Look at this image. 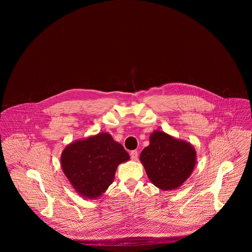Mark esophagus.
<instances>
[{
  "label": "esophagus",
  "mask_w": 252,
  "mask_h": 252,
  "mask_svg": "<svg viewBox=\"0 0 252 252\" xmlns=\"http://www.w3.org/2000/svg\"><path fill=\"white\" fill-rule=\"evenodd\" d=\"M129 156H130V158H131L132 160H136L137 158H138V153H137V151H131V152L129 153Z\"/></svg>",
  "instance_id": "esophagus-1"
}]
</instances>
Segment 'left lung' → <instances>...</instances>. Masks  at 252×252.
Masks as SVG:
<instances>
[{
	"mask_svg": "<svg viewBox=\"0 0 252 252\" xmlns=\"http://www.w3.org/2000/svg\"><path fill=\"white\" fill-rule=\"evenodd\" d=\"M195 158V151L189 142L159 130L151 134L150 146L140 154L151 182L162 190L181 187L192 172Z\"/></svg>",
	"mask_w": 252,
	"mask_h": 252,
	"instance_id": "1",
	"label": "left lung"
}]
</instances>
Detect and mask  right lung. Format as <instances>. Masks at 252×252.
<instances>
[{
    "label": "right lung",
    "mask_w": 252,
    "mask_h": 252,
    "mask_svg": "<svg viewBox=\"0 0 252 252\" xmlns=\"http://www.w3.org/2000/svg\"><path fill=\"white\" fill-rule=\"evenodd\" d=\"M128 158L121 143L103 132L70 143L62 154L61 163L77 192L94 199L113 184L118 165Z\"/></svg>",
    "instance_id": "right-lung-1"
}]
</instances>
